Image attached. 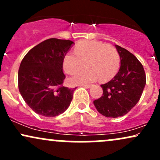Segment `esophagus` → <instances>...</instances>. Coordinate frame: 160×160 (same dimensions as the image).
Returning <instances> with one entry per match:
<instances>
[{
    "label": "esophagus",
    "mask_w": 160,
    "mask_h": 160,
    "mask_svg": "<svg viewBox=\"0 0 160 160\" xmlns=\"http://www.w3.org/2000/svg\"><path fill=\"white\" fill-rule=\"evenodd\" d=\"M92 86V84H83V85H82V86H83L85 88H90Z\"/></svg>",
    "instance_id": "obj_1"
}]
</instances>
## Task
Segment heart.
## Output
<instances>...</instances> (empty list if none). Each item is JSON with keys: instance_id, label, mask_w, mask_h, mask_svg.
<instances>
[{"instance_id": "1", "label": "heart", "mask_w": 160, "mask_h": 160, "mask_svg": "<svg viewBox=\"0 0 160 160\" xmlns=\"http://www.w3.org/2000/svg\"><path fill=\"white\" fill-rule=\"evenodd\" d=\"M74 52V54L67 53L64 57L65 72L74 74L84 67V64L87 68L69 79L71 85L88 83L98 78L102 81H106L113 78L120 68V55L112 45L96 40H85L77 44Z\"/></svg>"}]
</instances>
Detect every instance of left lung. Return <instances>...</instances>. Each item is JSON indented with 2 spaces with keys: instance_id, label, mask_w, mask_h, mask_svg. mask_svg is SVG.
Returning <instances> with one entry per match:
<instances>
[{
  "instance_id": "1",
  "label": "left lung",
  "mask_w": 160,
  "mask_h": 160,
  "mask_svg": "<svg viewBox=\"0 0 160 160\" xmlns=\"http://www.w3.org/2000/svg\"><path fill=\"white\" fill-rule=\"evenodd\" d=\"M115 47L120 55V70L112 80L101 85L103 95L93 102L101 114L111 118L122 117L131 111L146 84L144 68L136 57L120 46Z\"/></svg>"
}]
</instances>
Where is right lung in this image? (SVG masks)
Instances as JSON below:
<instances>
[{"instance_id": "add662e5", "label": "right lung", "mask_w": 160, "mask_h": 160, "mask_svg": "<svg viewBox=\"0 0 160 160\" xmlns=\"http://www.w3.org/2000/svg\"><path fill=\"white\" fill-rule=\"evenodd\" d=\"M74 43L50 38L28 51L18 73L19 92L38 114L54 117L68 108L74 89L62 86L63 58Z\"/></svg>"}]
</instances>
